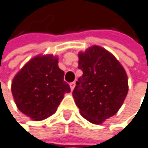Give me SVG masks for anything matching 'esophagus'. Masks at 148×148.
Here are the masks:
<instances>
[{"instance_id":"34e87169","label":"esophagus","mask_w":148,"mask_h":148,"mask_svg":"<svg viewBox=\"0 0 148 148\" xmlns=\"http://www.w3.org/2000/svg\"><path fill=\"white\" fill-rule=\"evenodd\" d=\"M75 82H72V83H70V88L72 91L75 89Z\"/></svg>"}]
</instances>
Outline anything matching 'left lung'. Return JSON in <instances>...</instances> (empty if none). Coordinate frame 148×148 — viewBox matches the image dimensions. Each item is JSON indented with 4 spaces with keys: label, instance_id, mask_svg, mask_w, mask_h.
Masks as SVG:
<instances>
[{
    "label": "left lung",
    "instance_id": "8db88e82",
    "mask_svg": "<svg viewBox=\"0 0 148 148\" xmlns=\"http://www.w3.org/2000/svg\"><path fill=\"white\" fill-rule=\"evenodd\" d=\"M78 78L73 96L80 113L88 121L101 124L115 115L129 91L127 76L114 56L93 46L79 53Z\"/></svg>",
    "mask_w": 148,
    "mask_h": 148
}]
</instances>
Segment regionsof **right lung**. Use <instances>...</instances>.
I'll list each match as a JSON object with an SVG mask.
<instances>
[{
  "label": "right lung",
  "instance_id": "add662e5",
  "mask_svg": "<svg viewBox=\"0 0 148 148\" xmlns=\"http://www.w3.org/2000/svg\"><path fill=\"white\" fill-rule=\"evenodd\" d=\"M57 61L52 55L34 57L17 73L11 84L18 109L34 120L53 115L64 93L71 91Z\"/></svg>",
  "mask_w": 148,
  "mask_h": 148
}]
</instances>
